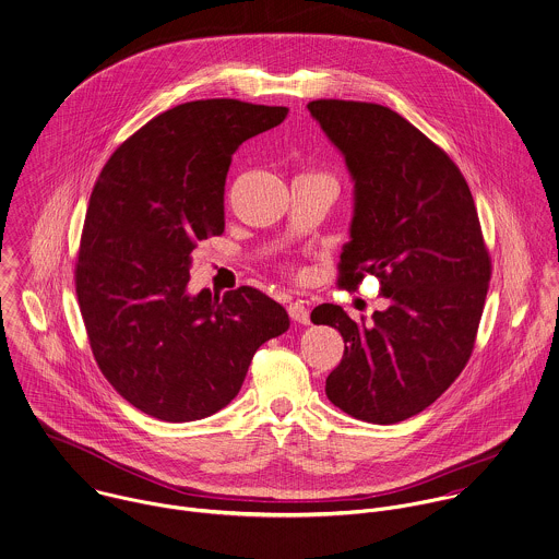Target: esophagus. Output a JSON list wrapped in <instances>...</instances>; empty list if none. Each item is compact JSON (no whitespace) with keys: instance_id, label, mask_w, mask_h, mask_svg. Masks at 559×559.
<instances>
[{"instance_id":"esophagus-1","label":"esophagus","mask_w":559,"mask_h":559,"mask_svg":"<svg viewBox=\"0 0 559 559\" xmlns=\"http://www.w3.org/2000/svg\"><path fill=\"white\" fill-rule=\"evenodd\" d=\"M287 310H289V317H292L294 321H298V323H309L310 312L302 302H292V305L287 307Z\"/></svg>"}]
</instances>
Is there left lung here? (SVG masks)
Segmentation results:
<instances>
[{"mask_svg": "<svg viewBox=\"0 0 559 559\" xmlns=\"http://www.w3.org/2000/svg\"><path fill=\"white\" fill-rule=\"evenodd\" d=\"M309 111L356 180L352 242L336 283L358 292L372 274L388 298L371 321H354L336 305L310 312L345 341L325 394L352 418L394 425L427 409L465 369L491 257L463 174L416 126L358 100L321 98Z\"/></svg>", "mask_w": 559, "mask_h": 559, "instance_id": "obj_1", "label": "left lung"}]
</instances>
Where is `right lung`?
I'll return each instance as SVG.
<instances>
[{"instance_id": "1", "label": "right lung", "mask_w": 559, "mask_h": 559, "mask_svg": "<svg viewBox=\"0 0 559 559\" xmlns=\"http://www.w3.org/2000/svg\"><path fill=\"white\" fill-rule=\"evenodd\" d=\"M287 114L236 98L178 105L130 134L94 185L76 300L98 369L152 418L216 414L240 392L254 352L289 328L254 287L187 294L197 242L225 231L234 152Z\"/></svg>"}]
</instances>
